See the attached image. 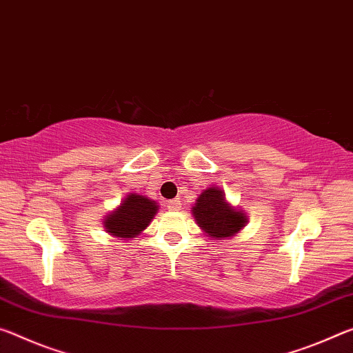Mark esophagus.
Returning <instances> with one entry per match:
<instances>
[{
    "instance_id": "esophagus-1",
    "label": "esophagus",
    "mask_w": 353,
    "mask_h": 353,
    "mask_svg": "<svg viewBox=\"0 0 353 353\" xmlns=\"http://www.w3.org/2000/svg\"><path fill=\"white\" fill-rule=\"evenodd\" d=\"M165 206L169 211H178L181 208V201H180V199H173V200L167 201Z\"/></svg>"
}]
</instances>
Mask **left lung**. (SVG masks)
I'll list each match as a JSON object with an SVG mask.
<instances>
[{
    "label": "left lung",
    "instance_id": "8db88e82",
    "mask_svg": "<svg viewBox=\"0 0 353 353\" xmlns=\"http://www.w3.org/2000/svg\"><path fill=\"white\" fill-rule=\"evenodd\" d=\"M192 216L200 230L216 241L230 239L239 233L248 222V216L239 206L225 199L221 188H208L199 195L192 206Z\"/></svg>",
    "mask_w": 353,
    "mask_h": 353
}]
</instances>
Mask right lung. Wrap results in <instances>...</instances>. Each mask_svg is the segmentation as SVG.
<instances>
[{"label": "right lung", "instance_id": "1", "mask_svg": "<svg viewBox=\"0 0 353 353\" xmlns=\"http://www.w3.org/2000/svg\"><path fill=\"white\" fill-rule=\"evenodd\" d=\"M159 205L154 200L141 194H128L114 211L109 212L103 221L106 233L112 238L131 239L145 230L154 216L158 214Z\"/></svg>", "mask_w": 353, "mask_h": 353}]
</instances>
